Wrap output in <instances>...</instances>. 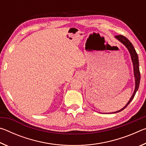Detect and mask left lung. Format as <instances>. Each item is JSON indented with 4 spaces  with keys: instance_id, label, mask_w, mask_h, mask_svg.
<instances>
[{
    "instance_id": "8db88e82",
    "label": "left lung",
    "mask_w": 146,
    "mask_h": 146,
    "mask_svg": "<svg viewBox=\"0 0 146 146\" xmlns=\"http://www.w3.org/2000/svg\"><path fill=\"white\" fill-rule=\"evenodd\" d=\"M115 38L126 47L130 53L131 58V60L133 62V70H134V76H135V88L134 92H133L131 97L129 100L128 101L127 104L125 105L123 108L121 109V110L113 112L112 113H117L122 111V110H124V109L126 108L128 105H129V104L131 102L132 100L133 99V98L135 97L136 93H137L138 87H139L140 81V70H139V62H138V57L137 53L136 52L135 49L134 48V47L133 46V44L126 37H125V36L123 35H116Z\"/></svg>"
}]
</instances>
